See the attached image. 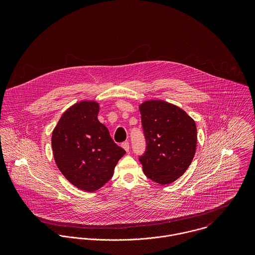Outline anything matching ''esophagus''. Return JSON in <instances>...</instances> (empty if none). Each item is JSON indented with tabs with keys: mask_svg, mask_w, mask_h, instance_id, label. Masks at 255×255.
<instances>
[{
	"mask_svg": "<svg viewBox=\"0 0 255 255\" xmlns=\"http://www.w3.org/2000/svg\"><path fill=\"white\" fill-rule=\"evenodd\" d=\"M122 147H123L127 152H128V150H129V143H128V141H125V142L122 143Z\"/></svg>",
	"mask_w": 255,
	"mask_h": 255,
	"instance_id": "obj_1",
	"label": "esophagus"
}]
</instances>
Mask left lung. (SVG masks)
<instances>
[{
    "mask_svg": "<svg viewBox=\"0 0 255 255\" xmlns=\"http://www.w3.org/2000/svg\"><path fill=\"white\" fill-rule=\"evenodd\" d=\"M146 138L139 158L147 178L165 185L177 181L192 162L197 144L194 120L180 107L163 100L139 104Z\"/></svg>",
    "mask_w": 255,
    "mask_h": 255,
    "instance_id": "8db88e82",
    "label": "left lung"
}]
</instances>
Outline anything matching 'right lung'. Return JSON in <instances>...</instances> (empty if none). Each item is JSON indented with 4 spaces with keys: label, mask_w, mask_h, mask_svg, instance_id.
<instances>
[{
    "label": "right lung",
    "mask_w": 255,
    "mask_h": 255,
    "mask_svg": "<svg viewBox=\"0 0 255 255\" xmlns=\"http://www.w3.org/2000/svg\"><path fill=\"white\" fill-rule=\"evenodd\" d=\"M99 110L97 101L77 102L62 115L52 132L57 167L75 187L88 192L109 182L116 165L126 154L99 122Z\"/></svg>",
    "instance_id": "1"
}]
</instances>
